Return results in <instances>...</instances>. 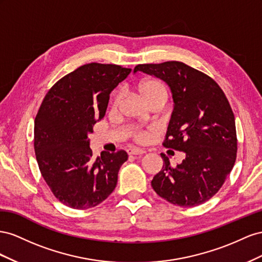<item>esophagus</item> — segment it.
Wrapping results in <instances>:
<instances>
[{"label":"esophagus","mask_w":262,"mask_h":262,"mask_svg":"<svg viewBox=\"0 0 262 262\" xmlns=\"http://www.w3.org/2000/svg\"><path fill=\"white\" fill-rule=\"evenodd\" d=\"M145 152H146V150H144V149H140V148H129L128 149L129 155H143Z\"/></svg>","instance_id":"esophagus-1"}]
</instances>
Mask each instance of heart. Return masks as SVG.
<instances>
[{
  "label": "heart",
  "mask_w": 262,
  "mask_h": 262,
  "mask_svg": "<svg viewBox=\"0 0 262 262\" xmlns=\"http://www.w3.org/2000/svg\"><path fill=\"white\" fill-rule=\"evenodd\" d=\"M138 91L141 95V98L145 100V102L148 104L152 100L159 98V96H167V90L164 85L161 83L159 80L157 79H146L141 81L138 85ZM119 100H121V94L118 92H115L113 94V105L117 106ZM134 137L139 143H143L147 139V134L143 130H135L134 132Z\"/></svg>",
  "instance_id": "obj_1"
}]
</instances>
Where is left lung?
Instances as JSON below:
<instances>
[{
    "label": "left lung",
    "instance_id": "8db88e82",
    "mask_svg": "<svg viewBox=\"0 0 262 262\" xmlns=\"http://www.w3.org/2000/svg\"><path fill=\"white\" fill-rule=\"evenodd\" d=\"M137 71L170 86L174 107L162 145L185 154L176 167L161 154L163 166L152 189L174 205L204 203L219 192L236 161L235 116L225 93L211 77L181 61L137 64Z\"/></svg>",
    "mask_w": 262,
    "mask_h": 262
}]
</instances>
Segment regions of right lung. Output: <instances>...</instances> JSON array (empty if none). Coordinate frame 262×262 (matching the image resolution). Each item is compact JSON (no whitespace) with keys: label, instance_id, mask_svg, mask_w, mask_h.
<instances>
[{"label":"right lung","instance_id":"1","mask_svg":"<svg viewBox=\"0 0 262 262\" xmlns=\"http://www.w3.org/2000/svg\"><path fill=\"white\" fill-rule=\"evenodd\" d=\"M132 69L91 62L79 67L50 88L37 112L34 149L40 173L62 204L86 210L114 191L124 150L93 158L88 135L105 115L110 93Z\"/></svg>","mask_w":262,"mask_h":262}]
</instances>
